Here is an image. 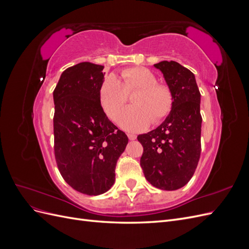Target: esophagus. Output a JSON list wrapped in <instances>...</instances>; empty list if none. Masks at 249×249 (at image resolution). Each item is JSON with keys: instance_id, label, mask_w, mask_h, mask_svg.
I'll return each instance as SVG.
<instances>
[{"instance_id": "esophagus-1", "label": "esophagus", "mask_w": 249, "mask_h": 249, "mask_svg": "<svg viewBox=\"0 0 249 249\" xmlns=\"http://www.w3.org/2000/svg\"><path fill=\"white\" fill-rule=\"evenodd\" d=\"M127 137H129V139H130V140H135V139H136V135L129 133V134H127Z\"/></svg>"}]
</instances>
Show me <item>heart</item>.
<instances>
[{"label": "heart", "instance_id": "b5f03b06", "mask_svg": "<svg viewBox=\"0 0 249 249\" xmlns=\"http://www.w3.org/2000/svg\"><path fill=\"white\" fill-rule=\"evenodd\" d=\"M122 81L110 74L105 78L100 87V100L107 116L116 122L127 103V95L132 97L133 106L127 108L120 118V124L129 131L140 130L157 124L166 118L173 107L171 89L158 83L154 72L142 66H134L120 72Z\"/></svg>", "mask_w": 249, "mask_h": 249}]
</instances>
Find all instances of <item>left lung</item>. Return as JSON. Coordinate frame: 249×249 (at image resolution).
<instances>
[{
  "label": "left lung",
  "instance_id": "1",
  "mask_svg": "<svg viewBox=\"0 0 249 249\" xmlns=\"http://www.w3.org/2000/svg\"><path fill=\"white\" fill-rule=\"evenodd\" d=\"M173 94V107L157 129L138 135L143 146L140 159L145 178L162 190H177L193 177L200 157V92L192 71L176 61H161Z\"/></svg>",
  "mask_w": 249,
  "mask_h": 249
}]
</instances>
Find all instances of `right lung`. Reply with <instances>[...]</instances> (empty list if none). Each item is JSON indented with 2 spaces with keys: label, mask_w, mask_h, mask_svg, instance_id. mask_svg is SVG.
I'll return each instance as SVG.
<instances>
[{
  "label": "right lung",
  "mask_w": 249,
  "mask_h": 249,
  "mask_svg": "<svg viewBox=\"0 0 249 249\" xmlns=\"http://www.w3.org/2000/svg\"><path fill=\"white\" fill-rule=\"evenodd\" d=\"M103 69L90 62L71 66L53 92L58 169L72 189L87 195L105 193L114 184L116 163L129 140L103 110Z\"/></svg>",
  "instance_id": "add662e5"
}]
</instances>
